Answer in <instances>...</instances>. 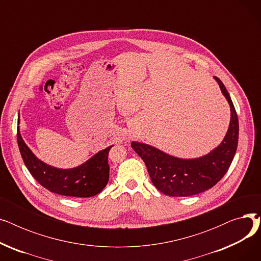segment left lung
I'll return each mask as SVG.
<instances>
[{
  "label": "left lung",
  "mask_w": 261,
  "mask_h": 261,
  "mask_svg": "<svg viewBox=\"0 0 261 261\" xmlns=\"http://www.w3.org/2000/svg\"><path fill=\"white\" fill-rule=\"evenodd\" d=\"M19 123V118H18ZM17 140L23 162L37 182L51 193L78 198L99 194L109 181L108 154L111 147L96 153L81 166L73 169H58L38 160L21 138L19 127Z\"/></svg>",
  "instance_id": "1"
}]
</instances>
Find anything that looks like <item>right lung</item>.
I'll return each mask as SVG.
<instances>
[{"label": "right lung", "instance_id": "obj_1", "mask_svg": "<svg viewBox=\"0 0 261 261\" xmlns=\"http://www.w3.org/2000/svg\"><path fill=\"white\" fill-rule=\"evenodd\" d=\"M230 106L229 128L223 142L206 155L182 160L168 155L149 145L133 142L131 147L146 164L153 185L170 197H190L214 187L228 170L235 156L239 122L234 105L222 81L215 77Z\"/></svg>", "mask_w": 261, "mask_h": 261}]
</instances>
